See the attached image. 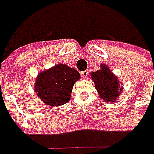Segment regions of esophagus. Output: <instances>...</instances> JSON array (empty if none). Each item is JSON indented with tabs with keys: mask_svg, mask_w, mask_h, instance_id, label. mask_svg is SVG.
Segmentation results:
<instances>
[{
	"mask_svg": "<svg viewBox=\"0 0 154 154\" xmlns=\"http://www.w3.org/2000/svg\"><path fill=\"white\" fill-rule=\"evenodd\" d=\"M80 74H81V76H82L83 79H86L87 76H88V70H85V71H82Z\"/></svg>",
	"mask_w": 154,
	"mask_h": 154,
	"instance_id": "obj_1",
	"label": "esophagus"
}]
</instances>
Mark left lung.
Here are the masks:
<instances>
[{
  "instance_id": "1",
  "label": "left lung",
  "mask_w": 154,
  "mask_h": 154,
  "mask_svg": "<svg viewBox=\"0 0 154 154\" xmlns=\"http://www.w3.org/2000/svg\"><path fill=\"white\" fill-rule=\"evenodd\" d=\"M91 78L98 94L105 101L112 103L120 95L122 87L107 66L101 65V69L93 72Z\"/></svg>"
}]
</instances>
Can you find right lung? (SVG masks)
<instances>
[{
  "mask_svg": "<svg viewBox=\"0 0 154 154\" xmlns=\"http://www.w3.org/2000/svg\"><path fill=\"white\" fill-rule=\"evenodd\" d=\"M79 79L80 75L75 69L59 64L40 73L35 82V92L46 105L61 106L70 100L74 84Z\"/></svg>",
  "mask_w": 154,
  "mask_h": 154,
  "instance_id": "right-lung-1",
  "label": "right lung"
}]
</instances>
